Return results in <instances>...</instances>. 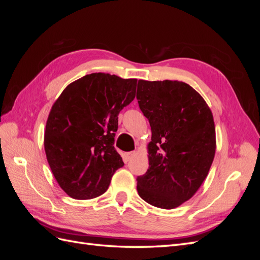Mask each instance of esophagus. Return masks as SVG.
I'll list each match as a JSON object with an SVG mask.
<instances>
[{
  "label": "esophagus",
  "mask_w": 260,
  "mask_h": 260,
  "mask_svg": "<svg viewBox=\"0 0 260 260\" xmlns=\"http://www.w3.org/2000/svg\"><path fill=\"white\" fill-rule=\"evenodd\" d=\"M135 154H136V152H135V151H133V152L124 153V155H123V158H124V160H125V161H129V160H131V159H132V157L135 156Z\"/></svg>",
  "instance_id": "obj_1"
}]
</instances>
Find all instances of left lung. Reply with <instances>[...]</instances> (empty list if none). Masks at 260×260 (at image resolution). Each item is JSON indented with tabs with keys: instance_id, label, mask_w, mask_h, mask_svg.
<instances>
[{
	"instance_id": "8db88e82",
	"label": "left lung",
	"mask_w": 260,
	"mask_h": 260,
	"mask_svg": "<svg viewBox=\"0 0 260 260\" xmlns=\"http://www.w3.org/2000/svg\"><path fill=\"white\" fill-rule=\"evenodd\" d=\"M139 107L149 121V167L137 178L140 198L172 209L199 190L214 160V117L204 99L182 81L139 80Z\"/></svg>"
}]
</instances>
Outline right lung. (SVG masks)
Instances as JSON below:
<instances>
[{
  "label": "right lung",
  "instance_id": "add662e5",
  "mask_svg": "<svg viewBox=\"0 0 260 260\" xmlns=\"http://www.w3.org/2000/svg\"><path fill=\"white\" fill-rule=\"evenodd\" d=\"M137 79L95 73L70 83L50 112L44 133L46 159L70 198L106 192L123 166L114 147L118 115L136 96Z\"/></svg>",
  "mask_w": 260,
  "mask_h": 260
}]
</instances>
